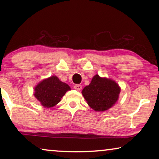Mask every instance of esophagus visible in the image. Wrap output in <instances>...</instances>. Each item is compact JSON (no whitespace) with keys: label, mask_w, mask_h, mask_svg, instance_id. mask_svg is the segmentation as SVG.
Masks as SVG:
<instances>
[{"label":"esophagus","mask_w":159,"mask_h":159,"mask_svg":"<svg viewBox=\"0 0 159 159\" xmlns=\"http://www.w3.org/2000/svg\"><path fill=\"white\" fill-rule=\"evenodd\" d=\"M74 88H75L76 90H82V86L81 85V84H75V85L74 86Z\"/></svg>","instance_id":"34e87169"}]
</instances>
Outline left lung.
<instances>
[{"mask_svg": "<svg viewBox=\"0 0 159 159\" xmlns=\"http://www.w3.org/2000/svg\"><path fill=\"white\" fill-rule=\"evenodd\" d=\"M120 88L111 80L96 75L89 85L82 90V95L90 108L96 111L108 110L116 103Z\"/></svg>", "mask_w": 159, "mask_h": 159, "instance_id": "1", "label": "left lung"}]
</instances>
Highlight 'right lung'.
Instances as JSON below:
<instances>
[{"mask_svg":"<svg viewBox=\"0 0 159 159\" xmlns=\"http://www.w3.org/2000/svg\"><path fill=\"white\" fill-rule=\"evenodd\" d=\"M71 90L68 84L53 76L43 80L34 88V96L44 107L51 108L61 101L66 91Z\"/></svg>","mask_w":159,"mask_h":159,"instance_id":"1","label":"right lung"}]
</instances>
